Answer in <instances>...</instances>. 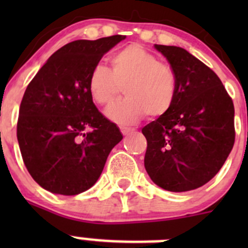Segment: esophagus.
Returning <instances> with one entry per match:
<instances>
[{
  "label": "esophagus",
  "mask_w": 248,
  "mask_h": 248,
  "mask_svg": "<svg viewBox=\"0 0 248 248\" xmlns=\"http://www.w3.org/2000/svg\"><path fill=\"white\" fill-rule=\"evenodd\" d=\"M120 131H121V133L124 134V136H129V134H131L134 129L128 128V127H120Z\"/></svg>",
  "instance_id": "esophagus-1"
}]
</instances>
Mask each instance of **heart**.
I'll return each instance as SVG.
<instances>
[{
    "instance_id": "obj_1",
    "label": "heart",
    "mask_w": 248,
    "mask_h": 248,
    "mask_svg": "<svg viewBox=\"0 0 248 248\" xmlns=\"http://www.w3.org/2000/svg\"><path fill=\"white\" fill-rule=\"evenodd\" d=\"M111 71L96 64L87 80V89L93 102L108 106L123 86L122 101L107 110L106 115L119 124H131L147 116L163 115L171 107L176 93V77L167 64L139 46H129L110 59Z\"/></svg>"
}]
</instances>
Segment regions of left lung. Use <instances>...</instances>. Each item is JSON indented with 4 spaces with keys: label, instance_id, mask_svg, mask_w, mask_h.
Returning <instances> with one entry per match:
<instances>
[{
    "label": "left lung",
    "instance_id": "left-lung-1",
    "mask_svg": "<svg viewBox=\"0 0 248 248\" xmlns=\"http://www.w3.org/2000/svg\"><path fill=\"white\" fill-rule=\"evenodd\" d=\"M155 49L174 71L176 93L168 111L141 129L147 140L144 166L161 188L192 191L209 182L231 154L234 104L216 73L187 50Z\"/></svg>",
    "mask_w": 248,
    "mask_h": 248
}]
</instances>
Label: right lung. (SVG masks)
Returning a JSON list of instances; mask_svg holds the SVG:
<instances>
[{"label":"right lung","mask_w":248,"mask_h":248,"mask_svg":"<svg viewBox=\"0 0 248 248\" xmlns=\"http://www.w3.org/2000/svg\"><path fill=\"white\" fill-rule=\"evenodd\" d=\"M124 38L116 34L66 44L27 86L16 136L25 166L42 188L62 196L87 191L124 138L96 108L87 80L103 55Z\"/></svg>","instance_id":"add662e5"}]
</instances>
